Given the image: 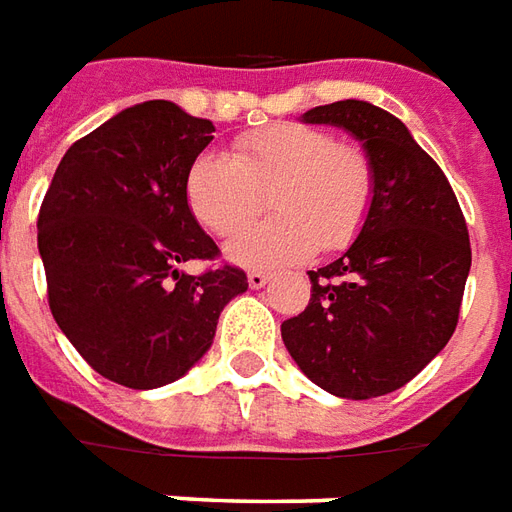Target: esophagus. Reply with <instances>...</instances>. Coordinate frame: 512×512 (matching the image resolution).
<instances>
[{"label": "esophagus", "mask_w": 512, "mask_h": 512, "mask_svg": "<svg viewBox=\"0 0 512 512\" xmlns=\"http://www.w3.org/2000/svg\"><path fill=\"white\" fill-rule=\"evenodd\" d=\"M248 284L250 289H262V286L270 284V275L262 273V270H253V273H248Z\"/></svg>", "instance_id": "34e87169"}]
</instances>
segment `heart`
Masks as SVG:
<instances>
[{
  "label": "heart",
  "mask_w": 512,
  "mask_h": 512,
  "mask_svg": "<svg viewBox=\"0 0 512 512\" xmlns=\"http://www.w3.org/2000/svg\"><path fill=\"white\" fill-rule=\"evenodd\" d=\"M375 176L361 148L333 143L303 123H273L239 137L234 159L201 154L187 173V204L220 237L261 211L271 192L276 215L228 239L226 256L242 267H275L317 248L339 250L361 231Z\"/></svg>",
  "instance_id": "heart-1"
}]
</instances>
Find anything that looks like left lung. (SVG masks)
Wrapping results in <instances>:
<instances>
[{"instance_id":"left-lung-1","label":"left lung","mask_w":512,"mask_h":512,"mask_svg":"<svg viewBox=\"0 0 512 512\" xmlns=\"http://www.w3.org/2000/svg\"><path fill=\"white\" fill-rule=\"evenodd\" d=\"M300 121L355 137L375 190L353 245L308 273L311 300L281 336L300 372L333 397H383L416 378L455 333L471 267L466 220L444 170L391 112L347 99Z\"/></svg>"}]
</instances>
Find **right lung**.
Masks as SVG:
<instances>
[{
	"label": "right lung",
	"mask_w": 512,
	"mask_h": 512,
	"mask_svg": "<svg viewBox=\"0 0 512 512\" xmlns=\"http://www.w3.org/2000/svg\"><path fill=\"white\" fill-rule=\"evenodd\" d=\"M215 126L173 101L126 107L76 140L38 215L49 308L101 378L159 389L212 347L220 311L248 289L237 267L187 275L215 239L187 204V173Z\"/></svg>",
	"instance_id": "1"
}]
</instances>
